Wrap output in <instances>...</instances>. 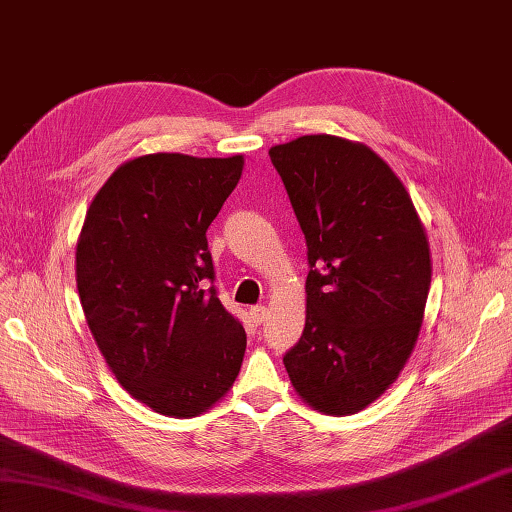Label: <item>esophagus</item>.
I'll return each mask as SVG.
<instances>
[{
    "instance_id": "1",
    "label": "esophagus",
    "mask_w": 512,
    "mask_h": 512,
    "mask_svg": "<svg viewBox=\"0 0 512 512\" xmlns=\"http://www.w3.org/2000/svg\"><path fill=\"white\" fill-rule=\"evenodd\" d=\"M266 316H268V310L264 305H255V307H251V318H253V323L255 325H261L266 320Z\"/></svg>"
}]
</instances>
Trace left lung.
<instances>
[{
    "instance_id": "obj_1",
    "label": "left lung",
    "mask_w": 512,
    "mask_h": 512,
    "mask_svg": "<svg viewBox=\"0 0 512 512\" xmlns=\"http://www.w3.org/2000/svg\"><path fill=\"white\" fill-rule=\"evenodd\" d=\"M307 244V314L283 355L305 403L353 414L382 397L417 344L432 281L410 194L355 141L303 135L270 148Z\"/></svg>"
}]
</instances>
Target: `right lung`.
I'll return each instance as SVG.
<instances>
[{"label":"right lung","mask_w":512,"mask_h":512,"mask_svg":"<svg viewBox=\"0 0 512 512\" xmlns=\"http://www.w3.org/2000/svg\"><path fill=\"white\" fill-rule=\"evenodd\" d=\"M244 157L157 152L95 194L76 248L87 325L130 395L165 417L209 410L233 386L246 331L218 299L207 229Z\"/></svg>","instance_id":"obj_1"}]
</instances>
